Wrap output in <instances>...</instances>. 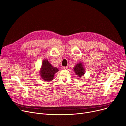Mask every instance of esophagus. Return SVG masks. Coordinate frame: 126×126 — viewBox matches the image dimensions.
Returning a JSON list of instances; mask_svg holds the SVG:
<instances>
[{
  "label": "esophagus",
  "mask_w": 126,
  "mask_h": 126,
  "mask_svg": "<svg viewBox=\"0 0 126 126\" xmlns=\"http://www.w3.org/2000/svg\"><path fill=\"white\" fill-rule=\"evenodd\" d=\"M62 68L63 70H65V69H68V67H62Z\"/></svg>",
  "instance_id": "34e87169"
}]
</instances>
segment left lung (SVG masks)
Wrapping results in <instances>:
<instances>
[{
  "instance_id": "obj_1",
  "label": "left lung",
  "mask_w": 126,
  "mask_h": 126,
  "mask_svg": "<svg viewBox=\"0 0 126 126\" xmlns=\"http://www.w3.org/2000/svg\"><path fill=\"white\" fill-rule=\"evenodd\" d=\"M73 69L75 74L79 77L83 76V75H84L85 73V69L83 68V64L81 62L76 64L75 66L74 67Z\"/></svg>"
}]
</instances>
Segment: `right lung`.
Returning <instances> with one entry per match:
<instances>
[{"mask_svg": "<svg viewBox=\"0 0 126 126\" xmlns=\"http://www.w3.org/2000/svg\"><path fill=\"white\" fill-rule=\"evenodd\" d=\"M58 71L57 68L52 66L47 59H45L42 63L39 73L42 79L46 81H51L54 77V74Z\"/></svg>", "mask_w": 126, "mask_h": 126, "instance_id": "right-lung-1", "label": "right lung"}]
</instances>
